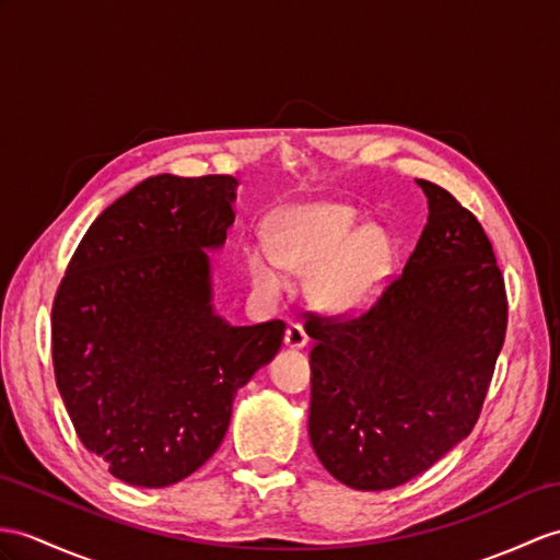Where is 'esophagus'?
I'll use <instances>...</instances> for the list:
<instances>
[{"mask_svg":"<svg viewBox=\"0 0 560 560\" xmlns=\"http://www.w3.org/2000/svg\"><path fill=\"white\" fill-rule=\"evenodd\" d=\"M284 345H288L290 349H304L308 345V335H306L302 323H292L288 327V332H284Z\"/></svg>","mask_w":560,"mask_h":560,"instance_id":"34e87169","label":"esophagus"}]
</instances>
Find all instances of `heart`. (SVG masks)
Here are the masks:
<instances>
[{"label": "heart", "mask_w": 560, "mask_h": 560, "mask_svg": "<svg viewBox=\"0 0 560 560\" xmlns=\"http://www.w3.org/2000/svg\"><path fill=\"white\" fill-rule=\"evenodd\" d=\"M268 244H252L249 276L256 290L278 296L290 272H311L308 294L327 311H357L373 302L392 268L385 228L361 225L347 203H304L270 221Z\"/></svg>", "instance_id": "1"}]
</instances>
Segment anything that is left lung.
Returning <instances> with one entry per match:
<instances>
[{
	"label": "left lung",
	"instance_id": "obj_1",
	"mask_svg": "<svg viewBox=\"0 0 560 560\" xmlns=\"http://www.w3.org/2000/svg\"><path fill=\"white\" fill-rule=\"evenodd\" d=\"M428 223L359 316L306 313L308 438L335 480L399 487L468 438L506 337L501 270L477 218L428 180Z\"/></svg>",
	"mask_w": 560,
	"mask_h": 560
}]
</instances>
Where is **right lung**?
<instances>
[{
  "instance_id": "obj_1",
  "label": "right lung",
  "mask_w": 560,
  "mask_h": 560,
  "mask_svg": "<svg viewBox=\"0 0 560 560\" xmlns=\"http://www.w3.org/2000/svg\"><path fill=\"white\" fill-rule=\"evenodd\" d=\"M233 175L147 177L90 225L51 306L57 387L80 442L132 487L185 480L221 446L233 399L284 323L213 311L207 249L235 223Z\"/></svg>"
}]
</instances>
